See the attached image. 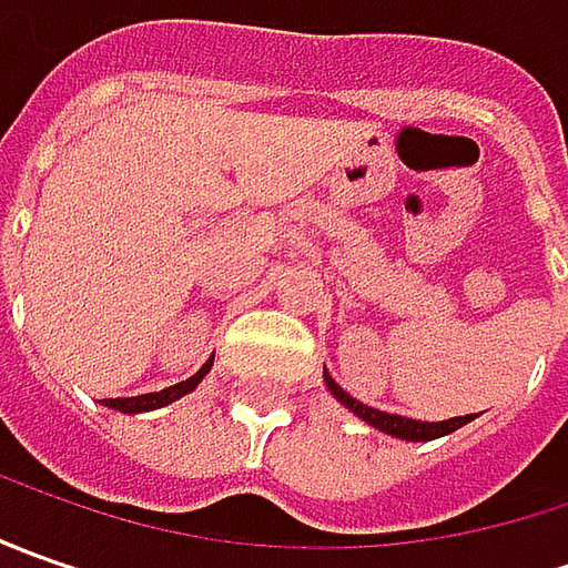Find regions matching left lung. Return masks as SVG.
Listing matches in <instances>:
<instances>
[{
  "label": "left lung",
  "mask_w": 568,
  "mask_h": 568,
  "mask_svg": "<svg viewBox=\"0 0 568 568\" xmlns=\"http://www.w3.org/2000/svg\"><path fill=\"white\" fill-rule=\"evenodd\" d=\"M325 385L332 388V395L338 398L344 407H351L357 417H363L369 426H376L382 433H388V436H398V439H407V443H426V439H439V436H446V433H455L458 426H465L474 417H452V420H443V424H424V420H410V417H398V414H385V410H376V407H366L357 398H351L344 388H341L338 382L332 379L328 373H325Z\"/></svg>",
  "instance_id": "left-lung-1"
}]
</instances>
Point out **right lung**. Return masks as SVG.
Masks as SVG:
<instances>
[{
  "instance_id": "right-lung-1",
  "label": "right lung",
  "mask_w": 568,
  "mask_h": 568,
  "mask_svg": "<svg viewBox=\"0 0 568 568\" xmlns=\"http://www.w3.org/2000/svg\"><path fill=\"white\" fill-rule=\"evenodd\" d=\"M207 369H211V361H207L195 376H189L186 382H176V385H170V388H164V392H151V395H139V398H103V404H106V407H116V410H122V414L154 410V407H164V404L176 402V398H183L186 392H192V388L202 382V376H205Z\"/></svg>"
}]
</instances>
